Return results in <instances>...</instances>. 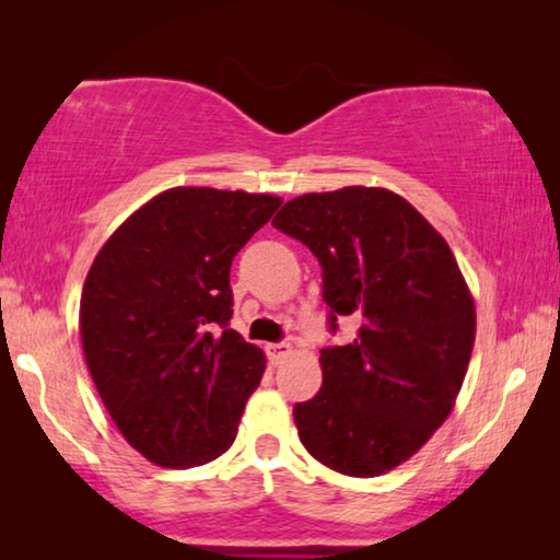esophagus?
Segmentation results:
<instances>
[{
    "instance_id": "34e87169",
    "label": "esophagus",
    "mask_w": 560,
    "mask_h": 560,
    "mask_svg": "<svg viewBox=\"0 0 560 560\" xmlns=\"http://www.w3.org/2000/svg\"><path fill=\"white\" fill-rule=\"evenodd\" d=\"M291 353V346L289 343H269L267 346V358L271 365H279L283 358H287Z\"/></svg>"
}]
</instances>
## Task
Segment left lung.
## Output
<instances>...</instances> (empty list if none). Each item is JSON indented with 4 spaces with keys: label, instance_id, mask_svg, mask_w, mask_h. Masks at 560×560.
I'll use <instances>...</instances> for the list:
<instances>
[{
    "label": "left lung",
    "instance_id": "1",
    "mask_svg": "<svg viewBox=\"0 0 560 560\" xmlns=\"http://www.w3.org/2000/svg\"><path fill=\"white\" fill-rule=\"evenodd\" d=\"M271 224L318 259L330 334L360 320L348 346L320 350L324 385L293 407L299 440L330 469L381 477L457 400L477 330L467 283L440 232L390 189L301 195Z\"/></svg>",
    "mask_w": 560,
    "mask_h": 560
}]
</instances>
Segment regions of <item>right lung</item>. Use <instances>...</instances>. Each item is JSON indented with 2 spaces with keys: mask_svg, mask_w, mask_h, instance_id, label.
<instances>
[{
  "mask_svg": "<svg viewBox=\"0 0 560 560\" xmlns=\"http://www.w3.org/2000/svg\"><path fill=\"white\" fill-rule=\"evenodd\" d=\"M279 205L173 187L93 261L81 293L89 371L122 438L160 467H200L232 447L267 358L230 328V269Z\"/></svg>",
  "mask_w": 560,
  "mask_h": 560,
  "instance_id": "obj_1",
  "label": "right lung"
}]
</instances>
